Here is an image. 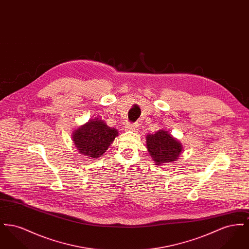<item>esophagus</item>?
Segmentation results:
<instances>
[{"label":"esophagus","mask_w":249,"mask_h":249,"mask_svg":"<svg viewBox=\"0 0 249 249\" xmlns=\"http://www.w3.org/2000/svg\"><path fill=\"white\" fill-rule=\"evenodd\" d=\"M127 130H131V131H137L139 130V125L137 123H133V124H128L127 125Z\"/></svg>","instance_id":"obj_1"}]
</instances>
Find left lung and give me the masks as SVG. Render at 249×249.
Wrapping results in <instances>:
<instances>
[{
    "instance_id": "obj_1",
    "label": "left lung",
    "mask_w": 249,
    "mask_h": 249,
    "mask_svg": "<svg viewBox=\"0 0 249 249\" xmlns=\"http://www.w3.org/2000/svg\"><path fill=\"white\" fill-rule=\"evenodd\" d=\"M146 148L155 164L160 166L178 160L183 146L167 130H158L146 135Z\"/></svg>"
}]
</instances>
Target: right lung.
Returning <instances> with one entry per match:
<instances>
[{"label": "right lung", "mask_w": 249, "mask_h": 249, "mask_svg": "<svg viewBox=\"0 0 249 249\" xmlns=\"http://www.w3.org/2000/svg\"><path fill=\"white\" fill-rule=\"evenodd\" d=\"M117 136L119 130L107 126L101 118L94 117L73 130L71 140L80 154L96 160L107 152Z\"/></svg>", "instance_id": "1"}]
</instances>
